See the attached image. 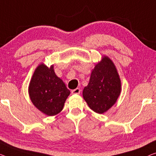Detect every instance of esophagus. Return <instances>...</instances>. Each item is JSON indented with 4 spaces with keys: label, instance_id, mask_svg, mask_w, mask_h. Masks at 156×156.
Wrapping results in <instances>:
<instances>
[{
    "label": "esophagus",
    "instance_id": "obj_1",
    "mask_svg": "<svg viewBox=\"0 0 156 156\" xmlns=\"http://www.w3.org/2000/svg\"><path fill=\"white\" fill-rule=\"evenodd\" d=\"M80 88H76L75 90H72V94H79L80 93Z\"/></svg>",
    "mask_w": 156,
    "mask_h": 156
}]
</instances>
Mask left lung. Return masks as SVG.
Wrapping results in <instances>:
<instances>
[{
    "instance_id": "1",
    "label": "left lung",
    "mask_w": 156,
    "mask_h": 156,
    "mask_svg": "<svg viewBox=\"0 0 156 156\" xmlns=\"http://www.w3.org/2000/svg\"><path fill=\"white\" fill-rule=\"evenodd\" d=\"M120 92L121 82L115 64L104 56L92 71L83 98L92 111L102 114L114 105Z\"/></svg>"
}]
</instances>
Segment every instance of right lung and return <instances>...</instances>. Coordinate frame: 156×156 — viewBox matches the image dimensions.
Listing matches in <instances>:
<instances>
[{"mask_svg":"<svg viewBox=\"0 0 156 156\" xmlns=\"http://www.w3.org/2000/svg\"><path fill=\"white\" fill-rule=\"evenodd\" d=\"M30 99L41 112L52 116L61 112L70 91L62 79L57 77L52 65L37 67L29 86Z\"/></svg>","mask_w":156,"mask_h":156,"instance_id":"add662e5","label":"right lung"}]
</instances>
